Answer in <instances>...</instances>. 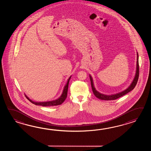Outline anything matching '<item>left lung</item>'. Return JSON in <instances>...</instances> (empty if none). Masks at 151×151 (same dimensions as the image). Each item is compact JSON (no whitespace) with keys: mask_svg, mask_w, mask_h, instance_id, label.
<instances>
[{"mask_svg":"<svg viewBox=\"0 0 151 151\" xmlns=\"http://www.w3.org/2000/svg\"><path fill=\"white\" fill-rule=\"evenodd\" d=\"M137 66H136V71H135V74L134 77L133 79L132 80L131 84L128 86L126 89L122 90V91H120L119 92L116 93H112V94H104V93H101L99 92L98 91L96 90L94 83L93 81V78L89 74L90 80H91V87L93 91V94L94 96L98 98V99L101 100H116L118 98H119L121 96H124L126 94L132 90L134 88L135 86H136L137 81H138V78H139V56H138V52H137Z\"/></svg>","mask_w":151,"mask_h":151,"instance_id":"left-lung-1","label":"left lung"}]
</instances>
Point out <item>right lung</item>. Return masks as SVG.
<instances>
[{
    "label": "right lung",
    "mask_w": 151,
    "mask_h": 151,
    "mask_svg": "<svg viewBox=\"0 0 151 151\" xmlns=\"http://www.w3.org/2000/svg\"><path fill=\"white\" fill-rule=\"evenodd\" d=\"M71 77H72V76L69 77V78L68 79L67 83L65 85L64 89L63 90V92L61 93V96L57 99L53 100L51 101H47L38 102V101H33L32 100L30 99L26 95H25L26 97L31 103L35 104V105H39V106H53L61 105V104L66 99V98H67L68 83H69V81L71 79Z\"/></svg>",
    "instance_id": "right-lung-1"
}]
</instances>
